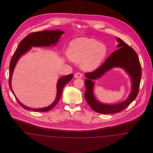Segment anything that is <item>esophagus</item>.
Wrapping results in <instances>:
<instances>
[{
  "label": "esophagus",
  "mask_w": 153,
  "mask_h": 153,
  "mask_svg": "<svg viewBox=\"0 0 153 153\" xmlns=\"http://www.w3.org/2000/svg\"><path fill=\"white\" fill-rule=\"evenodd\" d=\"M74 77L76 78H81L82 77V73L79 72V73H76L74 74Z\"/></svg>",
  "instance_id": "esophagus-1"
}]
</instances>
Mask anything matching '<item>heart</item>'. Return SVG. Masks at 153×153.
Instances as JSON below:
<instances>
[{"mask_svg":"<svg viewBox=\"0 0 153 153\" xmlns=\"http://www.w3.org/2000/svg\"><path fill=\"white\" fill-rule=\"evenodd\" d=\"M67 53L73 62L81 61V66L84 70L92 71L105 58L107 48L95 39L83 37L73 40L69 44Z\"/></svg>","mask_w":153,"mask_h":153,"instance_id":"b5f03b06","label":"heart"}]
</instances>
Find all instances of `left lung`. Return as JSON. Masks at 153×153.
Segmentation results:
<instances>
[{"label": "left lung", "mask_w": 153, "mask_h": 153, "mask_svg": "<svg viewBox=\"0 0 153 153\" xmlns=\"http://www.w3.org/2000/svg\"><path fill=\"white\" fill-rule=\"evenodd\" d=\"M117 41L119 42L117 46L120 48L114 51L99 68L92 72L85 73L87 78L84 81L86 87L85 98L92 109L103 114L120 112L128 107L137 97L140 82L142 69L137 53L121 39L117 38ZM114 67L123 68L130 75L132 81V91L124 102L116 105L103 104L97 101L93 96L94 83L92 80L98 78Z\"/></svg>", "instance_id": "obj_1"}]
</instances>
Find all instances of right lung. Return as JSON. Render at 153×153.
<instances>
[{
    "mask_svg": "<svg viewBox=\"0 0 153 153\" xmlns=\"http://www.w3.org/2000/svg\"><path fill=\"white\" fill-rule=\"evenodd\" d=\"M63 34H64V32L59 30H45L41 32L31 33L22 39L21 43L19 44L18 47L16 48V51H15L11 59L10 64L9 85L14 95V94L12 88L11 86V78H12V75L15 66L19 58H20L21 56L23 54H24L25 53L29 51L31 46H34V47L50 46H51V45H56V44L58 42L59 37ZM73 77V74H70L69 75L61 77L58 80L57 85V92L56 98L54 102H53L51 105L47 107L43 108H31L22 104V103L18 100V99L16 97L15 95H14L15 97L16 100L19 102V104L25 109L33 111H38V112L49 111L57 104V103L58 102L61 96L62 91L64 86L68 82H69L71 80H72Z\"/></svg>",
    "mask_w": 153,
    "mask_h": 153,
    "instance_id": "right-lung-1",
    "label": "right lung"
}]
</instances>
